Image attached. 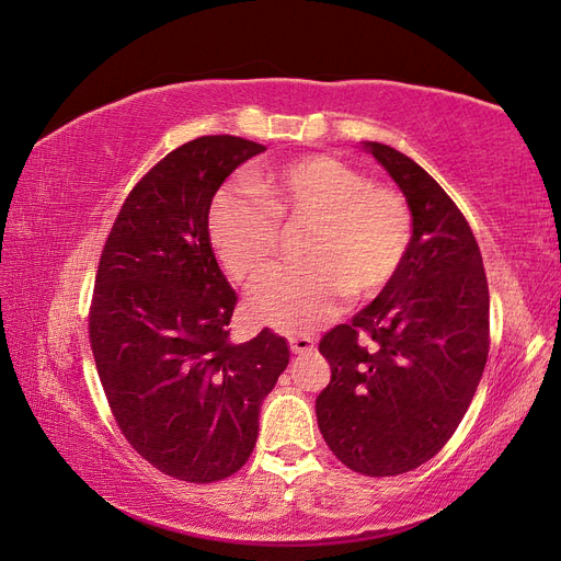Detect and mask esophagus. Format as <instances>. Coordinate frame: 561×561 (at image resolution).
<instances>
[{
    "label": "esophagus",
    "mask_w": 561,
    "mask_h": 561,
    "mask_svg": "<svg viewBox=\"0 0 561 561\" xmlns=\"http://www.w3.org/2000/svg\"><path fill=\"white\" fill-rule=\"evenodd\" d=\"M287 344H290L293 353H311L316 348V342L307 334H295L287 339Z\"/></svg>",
    "instance_id": "34e87169"
}]
</instances>
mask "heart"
Returning <instances> with one entry per match:
<instances>
[{"instance_id":"obj_1","label":"heart","mask_w":561,"mask_h":561,"mask_svg":"<svg viewBox=\"0 0 561 561\" xmlns=\"http://www.w3.org/2000/svg\"><path fill=\"white\" fill-rule=\"evenodd\" d=\"M307 222L297 264L254 285L250 309L264 325L307 332L342 311L346 297L367 299L396 278L412 245L414 217L404 194L369 182L328 154L285 161L252 186L219 192L210 208V241L239 283L274 264L280 225Z\"/></svg>"}]
</instances>
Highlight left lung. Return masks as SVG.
I'll list each match as a JSON object with an SVG mask.
<instances>
[{
  "mask_svg": "<svg viewBox=\"0 0 561 561\" xmlns=\"http://www.w3.org/2000/svg\"><path fill=\"white\" fill-rule=\"evenodd\" d=\"M412 208L410 252L379 297L320 339L332 367L318 428L346 468L388 478L443 449L489 355V287L480 245L449 194L402 151L367 142Z\"/></svg>",
  "mask_w": 561,
  "mask_h": 561,
  "instance_id": "1",
  "label": "left lung"
}]
</instances>
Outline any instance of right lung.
Returning a JSON list of instances; mask_svg holds the SVG:
<instances>
[{
    "mask_svg": "<svg viewBox=\"0 0 561 561\" xmlns=\"http://www.w3.org/2000/svg\"><path fill=\"white\" fill-rule=\"evenodd\" d=\"M264 151L203 135L133 186L100 254L89 339L128 445L163 474L208 484L250 458L262 400L290 363L285 339L229 336L236 293L219 271L208 215L236 168Z\"/></svg>",
    "mask_w": 561,
    "mask_h": 561,
    "instance_id": "right-lung-1",
    "label": "right lung"
}]
</instances>
